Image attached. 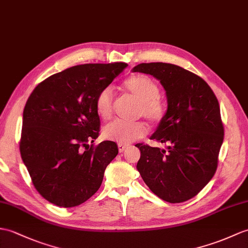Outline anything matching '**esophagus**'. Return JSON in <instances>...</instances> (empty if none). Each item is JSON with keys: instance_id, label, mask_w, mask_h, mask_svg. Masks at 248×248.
I'll return each instance as SVG.
<instances>
[{"instance_id": "1", "label": "esophagus", "mask_w": 248, "mask_h": 248, "mask_svg": "<svg viewBox=\"0 0 248 248\" xmlns=\"http://www.w3.org/2000/svg\"><path fill=\"white\" fill-rule=\"evenodd\" d=\"M126 149H128V146H126V145H123V143H119V145H118L119 153H123L124 150H126Z\"/></svg>"}]
</instances>
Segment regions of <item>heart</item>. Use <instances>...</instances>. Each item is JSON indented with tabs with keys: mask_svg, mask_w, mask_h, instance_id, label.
Wrapping results in <instances>:
<instances>
[{
	"mask_svg": "<svg viewBox=\"0 0 248 248\" xmlns=\"http://www.w3.org/2000/svg\"><path fill=\"white\" fill-rule=\"evenodd\" d=\"M124 88L135 99L140 101L137 107V116H143L150 123H158L164 116L165 108L159 100V88L151 78L143 75H136L125 80ZM113 89L111 86L103 89L96 98V111L102 119H108L113 112ZM147 134V126L142 123H124L120 120L105 126L103 135L106 138L118 143H130Z\"/></svg>",
	"mask_w": 248,
	"mask_h": 248,
	"instance_id": "obj_1",
	"label": "heart"
}]
</instances>
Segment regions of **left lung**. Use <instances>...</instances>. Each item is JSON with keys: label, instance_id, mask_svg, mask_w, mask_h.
Returning <instances> with one entry per match:
<instances>
[{"label": "left lung", "instance_id": "8db88e82", "mask_svg": "<svg viewBox=\"0 0 248 248\" xmlns=\"http://www.w3.org/2000/svg\"><path fill=\"white\" fill-rule=\"evenodd\" d=\"M133 72L159 80L167 111L150 140L167 149L137 143L136 168L151 191L169 203L195 197L215 175L224 140L218 101L206 81L170 63H140Z\"/></svg>", "mask_w": 248, "mask_h": 248}]
</instances>
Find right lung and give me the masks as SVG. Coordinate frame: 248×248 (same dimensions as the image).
I'll return each mask as SVG.
<instances>
[{
    "instance_id": "obj_1",
    "label": "right lung",
    "mask_w": 248,
    "mask_h": 248,
    "mask_svg": "<svg viewBox=\"0 0 248 248\" xmlns=\"http://www.w3.org/2000/svg\"><path fill=\"white\" fill-rule=\"evenodd\" d=\"M128 66L124 62L76 65L51 75L32 91L23 111L20 152L34 188L64 208L89 200L101 186L118 147H94L100 120L96 98Z\"/></svg>"
}]
</instances>
